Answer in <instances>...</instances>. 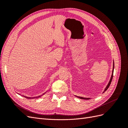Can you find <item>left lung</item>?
I'll use <instances>...</instances> for the list:
<instances>
[{
  "instance_id": "1",
  "label": "left lung",
  "mask_w": 128,
  "mask_h": 128,
  "mask_svg": "<svg viewBox=\"0 0 128 128\" xmlns=\"http://www.w3.org/2000/svg\"><path fill=\"white\" fill-rule=\"evenodd\" d=\"M114 63L113 62V72H112V76H111V78H110V82H109V83L108 84V85H107V86H106V88L104 89V91H106L107 89H108V88L110 87V83H111V82H112V79H113V72H114ZM78 98H80V99H86V100H88V99H90L89 98H82V97H80V96H78Z\"/></svg>"
}]
</instances>
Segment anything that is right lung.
<instances>
[{"instance_id": "obj_1", "label": "right lung", "mask_w": 128, "mask_h": 128, "mask_svg": "<svg viewBox=\"0 0 128 128\" xmlns=\"http://www.w3.org/2000/svg\"><path fill=\"white\" fill-rule=\"evenodd\" d=\"M41 96H37V97H34V98H30V97H26V96H25L26 98H28V99H33V98H39V97H40Z\"/></svg>"}]
</instances>
